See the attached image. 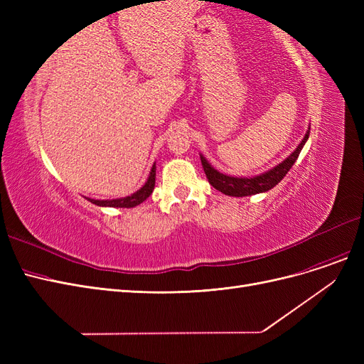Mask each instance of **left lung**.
Instances as JSON below:
<instances>
[{"mask_svg": "<svg viewBox=\"0 0 364 364\" xmlns=\"http://www.w3.org/2000/svg\"><path fill=\"white\" fill-rule=\"evenodd\" d=\"M308 135H310V130L306 132L301 144L297 146V149L291 153L287 159L278 164L277 167H273L272 170L262 173L259 176H253V178H230V176L218 173L200 155V161H202L203 171L206 174L208 182L211 183L215 190L222 191L226 196H234V197H245V196L269 191L273 188L274 185H278L284 179V176L287 174L289 170L293 167V164L296 162L297 156H299V153L308 139Z\"/></svg>", "mask_w": 364, "mask_h": 364, "instance_id": "obj_1", "label": "left lung"}]
</instances>
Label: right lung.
Wrapping results in <instances>:
<instances>
[{"mask_svg":"<svg viewBox=\"0 0 364 364\" xmlns=\"http://www.w3.org/2000/svg\"><path fill=\"white\" fill-rule=\"evenodd\" d=\"M155 178H156V167L153 165V168L150 171L149 179L146 185L142 186L141 190L134 193L132 196L123 197V199H114V200H95V199H87L90 202L98 205V206H112V208H134L139 203L144 202L147 197L153 193V188H155Z\"/></svg>","mask_w":364,"mask_h":364,"instance_id":"1","label":"right lung"}]
</instances>
